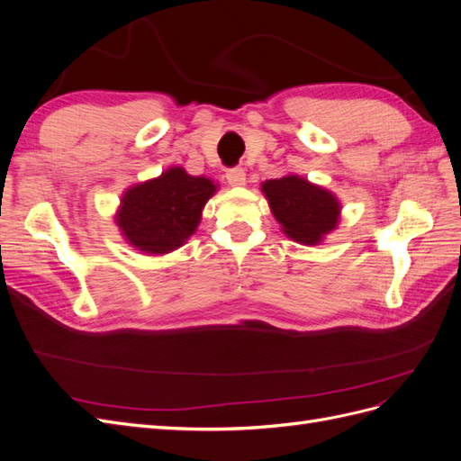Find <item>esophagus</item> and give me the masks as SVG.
I'll use <instances>...</instances> for the list:
<instances>
[{"label":"esophagus","mask_w":461,"mask_h":461,"mask_svg":"<svg viewBox=\"0 0 461 461\" xmlns=\"http://www.w3.org/2000/svg\"><path fill=\"white\" fill-rule=\"evenodd\" d=\"M227 183L234 188H240L246 185V173L242 167H234V169L227 171Z\"/></svg>","instance_id":"obj_1"}]
</instances>
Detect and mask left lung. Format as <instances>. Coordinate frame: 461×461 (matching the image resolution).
<instances>
[{"instance_id": "left-lung-1", "label": "left lung", "mask_w": 461, "mask_h": 461, "mask_svg": "<svg viewBox=\"0 0 461 461\" xmlns=\"http://www.w3.org/2000/svg\"><path fill=\"white\" fill-rule=\"evenodd\" d=\"M271 213L294 242L317 246L340 222L342 205L334 194L300 175H286L261 183Z\"/></svg>"}]
</instances>
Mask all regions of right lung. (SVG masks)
<instances>
[{"label": "right lung", "mask_w": 461, "mask_h": 461, "mask_svg": "<svg viewBox=\"0 0 461 461\" xmlns=\"http://www.w3.org/2000/svg\"><path fill=\"white\" fill-rule=\"evenodd\" d=\"M217 188L212 178L188 175L180 165L169 167L159 176L124 190L115 225L138 252L171 254L196 232L203 207Z\"/></svg>", "instance_id": "obj_1"}]
</instances>
